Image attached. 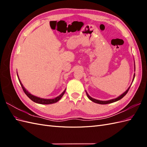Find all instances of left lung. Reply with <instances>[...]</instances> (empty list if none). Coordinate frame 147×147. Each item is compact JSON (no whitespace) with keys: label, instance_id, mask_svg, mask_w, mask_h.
Instances as JSON below:
<instances>
[{"label":"left lung","instance_id":"8db88e82","mask_svg":"<svg viewBox=\"0 0 147 147\" xmlns=\"http://www.w3.org/2000/svg\"><path fill=\"white\" fill-rule=\"evenodd\" d=\"M135 70H136V67H135ZM134 77H135V74L134 75V78H133V81H134ZM130 87H131V86L129 87V88L127 89V90L125 92H124L123 93V94H122L121 96H119V97H118L117 98H116V99H112V100H106V101L99 100H97V99H93V98H92L91 97H90V96L88 95V93L86 92V94H87V96H88V98L90 99L91 100H92V102H95V103L99 104H110V103H113V102H116V101H118V100H120L121 99H122L123 97L127 94V92H128V91H129V90Z\"/></svg>","mask_w":147,"mask_h":147}]
</instances>
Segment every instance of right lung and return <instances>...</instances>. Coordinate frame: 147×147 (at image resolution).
<instances>
[{"mask_svg": "<svg viewBox=\"0 0 147 147\" xmlns=\"http://www.w3.org/2000/svg\"><path fill=\"white\" fill-rule=\"evenodd\" d=\"M18 75V74H17ZM18 80H19V82L20 83V84L21 86L22 87V88H23V91L24 92L25 94L27 95V96L29 97V98L30 99L32 100V101H34V102H36V103H38V104H54V103H56V102H57L58 100H59L61 97L63 96V95L65 93V90L64 91V92L62 93V94L61 95H59V96L56 97V98L55 99H42V98H40V97H36V96H34L33 95H32L31 94H30V93L26 90V89L24 88L23 85L22 84L21 82H20V79H19V77H18Z\"/></svg>", "mask_w": 147, "mask_h": 147, "instance_id": "obj_1", "label": "right lung"}]
</instances>
